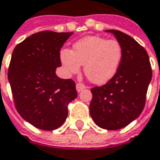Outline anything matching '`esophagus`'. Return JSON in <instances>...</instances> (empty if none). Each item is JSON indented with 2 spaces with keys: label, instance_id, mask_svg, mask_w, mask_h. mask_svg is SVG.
<instances>
[{
  "label": "esophagus",
  "instance_id": "34e87169",
  "mask_svg": "<svg viewBox=\"0 0 160 160\" xmlns=\"http://www.w3.org/2000/svg\"><path fill=\"white\" fill-rule=\"evenodd\" d=\"M76 89H77L78 92H81L82 90L86 89V86L83 83H77L76 84Z\"/></svg>",
  "mask_w": 160,
  "mask_h": 160
}]
</instances>
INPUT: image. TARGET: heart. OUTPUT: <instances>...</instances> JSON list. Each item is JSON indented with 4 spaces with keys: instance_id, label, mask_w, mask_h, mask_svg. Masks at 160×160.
Wrapping results in <instances>:
<instances>
[{
    "instance_id": "b5f03b06",
    "label": "heart",
    "mask_w": 160,
    "mask_h": 160,
    "mask_svg": "<svg viewBox=\"0 0 160 160\" xmlns=\"http://www.w3.org/2000/svg\"><path fill=\"white\" fill-rule=\"evenodd\" d=\"M123 58V49L117 40L87 37L74 44L72 50L62 49L60 60L69 75L80 71V65L90 81L103 84L117 72Z\"/></svg>"
}]
</instances>
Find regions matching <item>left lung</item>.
<instances>
[{"mask_svg":"<svg viewBox=\"0 0 160 160\" xmlns=\"http://www.w3.org/2000/svg\"><path fill=\"white\" fill-rule=\"evenodd\" d=\"M112 33L121 44L123 58L115 75L102 86L93 87L90 112L95 123L107 130H117L137 119L145 107L152 68L146 49L130 36Z\"/></svg>","mask_w":160,"mask_h":160,"instance_id":"8db88e82","label":"left lung"}]
</instances>
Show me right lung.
I'll return each instance as SVG.
<instances>
[{"label": "right lung", "instance_id": "right-lung-1", "mask_svg": "<svg viewBox=\"0 0 160 160\" xmlns=\"http://www.w3.org/2000/svg\"><path fill=\"white\" fill-rule=\"evenodd\" d=\"M72 33L41 31L12 51L8 68L14 106L22 118L38 129L58 128L68 116V104L77 97L71 79L56 75L61 66L60 48Z\"/></svg>", "mask_w": 160, "mask_h": 160}]
</instances>
